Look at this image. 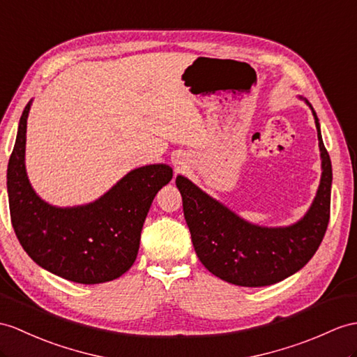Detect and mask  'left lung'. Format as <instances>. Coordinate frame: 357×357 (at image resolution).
Instances as JSON below:
<instances>
[{
	"label": "left lung",
	"mask_w": 357,
	"mask_h": 357,
	"mask_svg": "<svg viewBox=\"0 0 357 357\" xmlns=\"http://www.w3.org/2000/svg\"><path fill=\"white\" fill-rule=\"evenodd\" d=\"M304 101L315 118L323 172L314 203L300 221L286 227L251 224L189 178H176L195 253L221 280L247 288L282 282L309 262L324 238L330 220L332 162L321 137L317 113L307 100Z\"/></svg>",
	"instance_id": "8db88e82"
}]
</instances>
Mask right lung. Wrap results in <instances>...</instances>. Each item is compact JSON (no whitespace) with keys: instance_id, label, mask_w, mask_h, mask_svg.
<instances>
[{"instance_id":"add662e5","label":"right lung","mask_w":357,"mask_h":357,"mask_svg":"<svg viewBox=\"0 0 357 357\" xmlns=\"http://www.w3.org/2000/svg\"><path fill=\"white\" fill-rule=\"evenodd\" d=\"M31 101L20 119L7 167L12 225L34 262L66 280L97 284L118 279L135 264L142 225L155 194L172 178L165 163L130 171L93 203L56 207L31 188L25 171V133Z\"/></svg>"}]
</instances>
